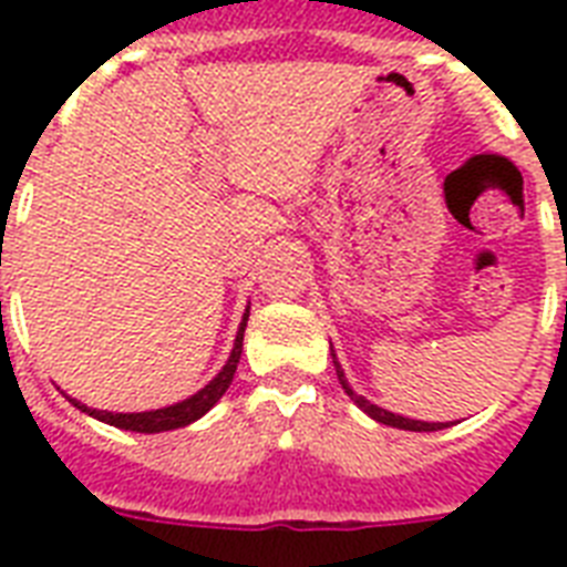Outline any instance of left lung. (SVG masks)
Here are the masks:
<instances>
[{"label": "left lung", "mask_w": 567, "mask_h": 567, "mask_svg": "<svg viewBox=\"0 0 567 567\" xmlns=\"http://www.w3.org/2000/svg\"><path fill=\"white\" fill-rule=\"evenodd\" d=\"M332 364H336V373H338V382H341V388H344V394L353 400L359 409H362L364 414H371L373 421L385 423V426H396V430H409V432H435V430H444L447 423H430V421H414V417H403V414H394L388 412V409H379L377 403H371V400H364L362 394H355L353 385L347 382V373L344 368H341V362H338L336 350H332Z\"/></svg>", "instance_id": "8db88e82"}]
</instances>
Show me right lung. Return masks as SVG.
<instances>
[{
    "mask_svg": "<svg viewBox=\"0 0 567 567\" xmlns=\"http://www.w3.org/2000/svg\"><path fill=\"white\" fill-rule=\"evenodd\" d=\"M247 318H249V306L244 311V320H240L238 336H235V347H231L229 359L220 368V373L208 382L205 388H199L196 394H190L188 400H179V403L164 405V409H150V412H100V409H91V405L79 403L70 396V403L75 409H82L84 414H91L96 421L111 423V426H117V430H128V432H167V430H179V426H188V423L199 421L208 409H214V403L226 394V388L231 385V377L238 371L240 362V350H244V329H247Z\"/></svg>",
    "mask_w": 567,
    "mask_h": 567,
    "instance_id": "obj_1",
    "label": "right lung"
}]
</instances>
